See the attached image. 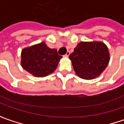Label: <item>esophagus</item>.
<instances>
[{"label":"esophagus","mask_w":124,"mask_h":124,"mask_svg":"<svg viewBox=\"0 0 124 124\" xmlns=\"http://www.w3.org/2000/svg\"><path fill=\"white\" fill-rule=\"evenodd\" d=\"M69 55H70V51H68L67 52H66V54L65 55H64V57H66V58H67V57H69Z\"/></svg>","instance_id":"34e87169"}]
</instances>
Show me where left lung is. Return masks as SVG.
<instances>
[{
	"mask_svg": "<svg viewBox=\"0 0 124 124\" xmlns=\"http://www.w3.org/2000/svg\"><path fill=\"white\" fill-rule=\"evenodd\" d=\"M77 76L84 79L98 77L110 60L107 46L102 42H81L69 55Z\"/></svg>",
	"mask_w": 124,
	"mask_h": 124,
	"instance_id": "left-lung-1",
	"label": "left lung"
}]
</instances>
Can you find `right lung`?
<instances>
[{
    "label": "right lung",
    "instance_id": "1",
    "mask_svg": "<svg viewBox=\"0 0 124 124\" xmlns=\"http://www.w3.org/2000/svg\"><path fill=\"white\" fill-rule=\"evenodd\" d=\"M21 65L37 77H44L54 72L62 57L57 49L48 47L45 42L24 48L21 54Z\"/></svg>",
    "mask_w": 124,
    "mask_h": 124
}]
</instances>
